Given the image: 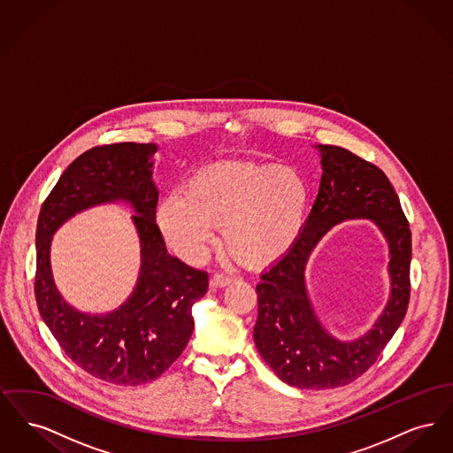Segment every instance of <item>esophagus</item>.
<instances>
[{"mask_svg":"<svg viewBox=\"0 0 453 453\" xmlns=\"http://www.w3.org/2000/svg\"><path fill=\"white\" fill-rule=\"evenodd\" d=\"M231 281H233L231 277H226V275H222V273H216V275L211 279V287H212V288H224V287H227Z\"/></svg>","mask_w":453,"mask_h":453,"instance_id":"esophagus-1","label":"esophagus"}]
</instances>
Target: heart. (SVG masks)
I'll return each mask as SVG.
<instances>
[{
	"label": "heart",
	"mask_w": 453,
	"mask_h": 453,
	"mask_svg": "<svg viewBox=\"0 0 453 453\" xmlns=\"http://www.w3.org/2000/svg\"><path fill=\"white\" fill-rule=\"evenodd\" d=\"M311 203L307 180L292 166L222 161L192 173L181 195H166L156 224L173 251L198 261L220 226L222 248L244 266L265 268L301 237Z\"/></svg>",
	"instance_id": "obj_1"
}]
</instances>
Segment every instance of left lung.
<instances>
[{
    "instance_id": "obj_1",
    "label": "left lung",
    "mask_w": 453,
    "mask_h": 453,
    "mask_svg": "<svg viewBox=\"0 0 453 453\" xmlns=\"http://www.w3.org/2000/svg\"><path fill=\"white\" fill-rule=\"evenodd\" d=\"M321 183L294 248L263 272L257 285L258 319L253 329L261 358L285 384L334 388L358 379L375 364L410 302L411 231L388 176L353 152L316 144ZM366 218L389 248V299L364 335L336 339L319 319L308 297L304 270L322 237L345 219Z\"/></svg>"
}]
</instances>
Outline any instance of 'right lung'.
<instances>
[{
    "mask_svg": "<svg viewBox=\"0 0 453 453\" xmlns=\"http://www.w3.org/2000/svg\"><path fill=\"white\" fill-rule=\"evenodd\" d=\"M156 151L154 142H120L83 152L61 174L37 222L35 297L43 323L76 365L115 386L148 384L170 368L194 333L192 307L209 287L205 272L168 253L156 226ZM107 203H126L134 211L142 266L127 302L105 315H91L58 292L50 244L71 216Z\"/></svg>",
    "mask_w": 453,
    "mask_h": 453,
    "instance_id": "right-lung-1",
    "label": "right lung"
}]
</instances>
